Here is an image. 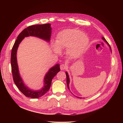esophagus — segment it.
<instances>
[{
  "label": "esophagus",
  "mask_w": 123,
  "mask_h": 123,
  "mask_svg": "<svg viewBox=\"0 0 123 123\" xmlns=\"http://www.w3.org/2000/svg\"><path fill=\"white\" fill-rule=\"evenodd\" d=\"M60 69H61V70H65L66 69V66L65 65L63 64H61L60 65Z\"/></svg>",
  "instance_id": "obj_1"
}]
</instances>
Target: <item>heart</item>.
Here are the masks:
<instances>
[{
  "mask_svg": "<svg viewBox=\"0 0 123 123\" xmlns=\"http://www.w3.org/2000/svg\"><path fill=\"white\" fill-rule=\"evenodd\" d=\"M88 35L77 29H66L58 34L56 43L52 45L55 53H60L61 50L67 48V53L70 56L77 58L80 56L88 46Z\"/></svg>",
  "mask_w": 123,
  "mask_h": 123,
  "instance_id": "obj_1",
  "label": "heart"
}]
</instances>
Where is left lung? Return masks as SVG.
<instances>
[{"instance_id":"8db88e82","label":"left lung","mask_w":123,"mask_h":123,"mask_svg":"<svg viewBox=\"0 0 123 123\" xmlns=\"http://www.w3.org/2000/svg\"><path fill=\"white\" fill-rule=\"evenodd\" d=\"M102 40H103L104 41V42H105V43L108 45V46L109 47V48H110V50H111V52H112V50H111V47H110V46L109 45V44H108V43H107V42L106 41V40L105 39V38H104V37H102ZM65 73H66V80H67V87H68V89L70 90V88H69V83H70V78H69V75H68V72L66 71V72H65ZM78 98H80V97H77Z\"/></svg>"}]
</instances>
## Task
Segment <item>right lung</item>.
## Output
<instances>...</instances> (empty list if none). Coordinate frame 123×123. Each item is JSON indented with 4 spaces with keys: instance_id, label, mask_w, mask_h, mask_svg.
Instances as JSON below:
<instances>
[{
    "instance_id": "right-lung-1",
    "label": "right lung",
    "mask_w": 123,
    "mask_h": 123,
    "mask_svg": "<svg viewBox=\"0 0 123 123\" xmlns=\"http://www.w3.org/2000/svg\"><path fill=\"white\" fill-rule=\"evenodd\" d=\"M50 24L31 25L25 28L18 35L13 45L11 52V65L14 81L19 90L26 97L32 98H38L44 95L51 87L53 78L60 71V64H57L50 68L45 74L43 80V86L39 90H34L27 87L24 83L18 66L17 53L19 44L25 37L35 36L49 42L52 33Z\"/></svg>"
}]
</instances>
